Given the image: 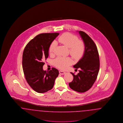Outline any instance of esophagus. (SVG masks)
Returning <instances> with one entry per match:
<instances>
[{
    "label": "esophagus",
    "instance_id": "esophagus-1",
    "mask_svg": "<svg viewBox=\"0 0 123 123\" xmlns=\"http://www.w3.org/2000/svg\"><path fill=\"white\" fill-rule=\"evenodd\" d=\"M59 73L60 74H62V75L66 73L65 72H64V71H62V70H60L59 71Z\"/></svg>",
    "mask_w": 123,
    "mask_h": 123
}]
</instances>
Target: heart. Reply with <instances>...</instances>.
<instances>
[{"instance_id": "1", "label": "heart", "mask_w": 123, "mask_h": 123, "mask_svg": "<svg viewBox=\"0 0 123 123\" xmlns=\"http://www.w3.org/2000/svg\"><path fill=\"white\" fill-rule=\"evenodd\" d=\"M58 41L61 44L64 45L69 49L70 54L75 59H80L83 55L85 46L83 42L79 41L76 36L69 33H64L61 35ZM56 46L55 42H53L50 46L49 52L53 54ZM72 63V60L70 58L58 57L54 60L55 66L60 69H67Z\"/></svg>"}]
</instances>
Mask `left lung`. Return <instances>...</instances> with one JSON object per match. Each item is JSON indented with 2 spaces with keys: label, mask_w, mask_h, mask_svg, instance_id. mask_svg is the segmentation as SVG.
I'll list each match as a JSON object with an SVG mask.
<instances>
[{
  "label": "left lung",
  "mask_w": 123,
  "mask_h": 123,
  "mask_svg": "<svg viewBox=\"0 0 123 123\" xmlns=\"http://www.w3.org/2000/svg\"><path fill=\"white\" fill-rule=\"evenodd\" d=\"M83 41L85 50L82 57L74 65L80 69L77 75L71 72L73 80L69 83L70 88L79 92H84L92 87L96 81L99 70L100 61L97 47L93 41L84 31H79Z\"/></svg>",
  "instance_id": "left-lung-1"
}]
</instances>
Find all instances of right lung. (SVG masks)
Returning a JSON list of instances; mask_svg holds the SVG:
<instances>
[{"instance_id": "right-lung-1", "label": "right lung", "mask_w": 123, "mask_h": 123, "mask_svg": "<svg viewBox=\"0 0 123 123\" xmlns=\"http://www.w3.org/2000/svg\"><path fill=\"white\" fill-rule=\"evenodd\" d=\"M59 35V33H42L36 36L26 45L22 56V67L25 78L33 90L44 93L53 88L59 72L57 69H43L49 56L50 46Z\"/></svg>"}]
</instances>
